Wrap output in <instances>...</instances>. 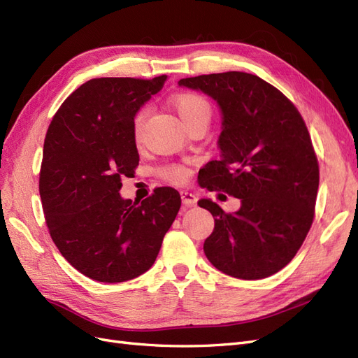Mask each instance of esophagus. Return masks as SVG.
I'll return each instance as SVG.
<instances>
[{"mask_svg": "<svg viewBox=\"0 0 358 358\" xmlns=\"http://www.w3.org/2000/svg\"><path fill=\"white\" fill-rule=\"evenodd\" d=\"M180 197H182V204L185 206V208H194V206L197 204V197L194 196L192 192L180 191Z\"/></svg>", "mask_w": 358, "mask_h": 358, "instance_id": "obj_1", "label": "esophagus"}]
</instances>
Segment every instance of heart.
<instances>
[{"instance_id":"heart-1","label":"heart","mask_w":358,"mask_h":358,"mask_svg":"<svg viewBox=\"0 0 358 358\" xmlns=\"http://www.w3.org/2000/svg\"><path fill=\"white\" fill-rule=\"evenodd\" d=\"M171 106L175 107V110L178 112L179 117L182 119V122L185 124L187 128L194 124H197V122H208L209 124V119L212 115L210 104L208 103V100L203 99V96L199 94H194V92L178 94L171 99ZM145 117H146V112L142 110L137 113V116L134 119V131H136L137 137L140 136V133H142ZM159 175L170 182L179 183V182H183L187 179L188 173L180 166H169V167L161 169Z\"/></svg>"}]
</instances>
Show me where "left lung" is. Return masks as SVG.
Instances as JSON below:
<instances>
[{
  "label": "left lung",
  "instance_id": "1",
  "mask_svg": "<svg viewBox=\"0 0 358 358\" xmlns=\"http://www.w3.org/2000/svg\"><path fill=\"white\" fill-rule=\"evenodd\" d=\"M179 86L209 95L221 110V157L203 167L201 187L241 199L234 213L199 201L215 220L206 257L237 279L275 275L313 221L320 169L305 121L282 92L249 73L203 74Z\"/></svg>",
  "mask_w": 358,
  "mask_h": 358
}]
</instances>
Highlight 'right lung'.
Returning a JSON list of instances; mask_svg holds the SVG:
<instances>
[{"label":"right lung","instance_id":"obj_1","mask_svg":"<svg viewBox=\"0 0 358 358\" xmlns=\"http://www.w3.org/2000/svg\"><path fill=\"white\" fill-rule=\"evenodd\" d=\"M167 80L91 79L53 116L43 146L40 197L52 241L85 276L116 284L152 267L180 209L175 188L122 199L138 166L134 117Z\"/></svg>","mask_w":358,"mask_h":358}]
</instances>
